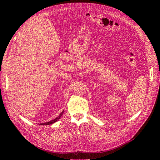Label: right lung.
Here are the masks:
<instances>
[{
  "label": "right lung",
  "instance_id": "right-lung-1",
  "mask_svg": "<svg viewBox=\"0 0 160 160\" xmlns=\"http://www.w3.org/2000/svg\"><path fill=\"white\" fill-rule=\"evenodd\" d=\"M63 112H64V110L61 112L60 115H59L58 117H56L55 119H54V120H51V121H50V122H46V123H41V125H51V124H52V123H54L56 122L58 120H59L60 119V118H61V116L62 115Z\"/></svg>",
  "mask_w": 160,
  "mask_h": 160
}]
</instances>
